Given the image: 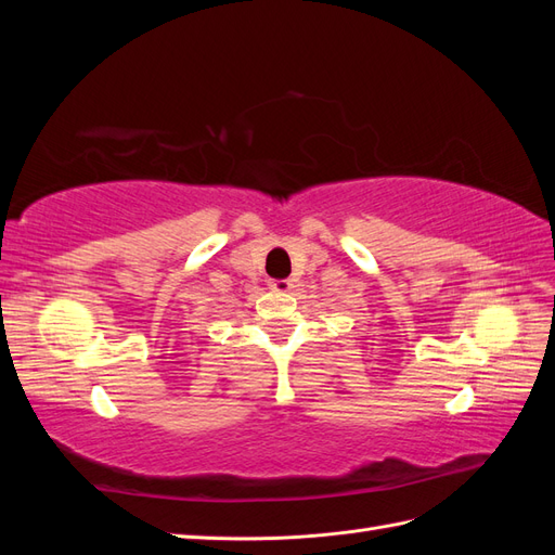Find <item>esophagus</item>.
<instances>
[{"mask_svg":"<svg viewBox=\"0 0 555 555\" xmlns=\"http://www.w3.org/2000/svg\"><path fill=\"white\" fill-rule=\"evenodd\" d=\"M268 287H271L273 292H289L292 280H271V282H268Z\"/></svg>","mask_w":555,"mask_h":555,"instance_id":"obj_1","label":"esophagus"}]
</instances>
